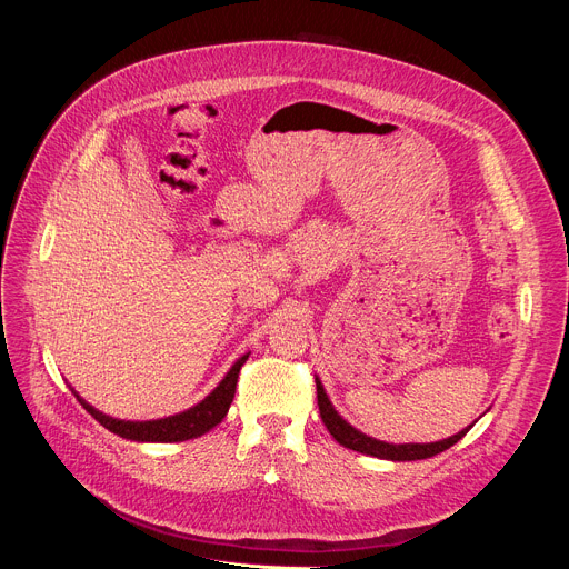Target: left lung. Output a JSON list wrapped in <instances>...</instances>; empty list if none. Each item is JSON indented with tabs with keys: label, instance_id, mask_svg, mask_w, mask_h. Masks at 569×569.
<instances>
[{
	"label": "left lung",
	"instance_id": "1",
	"mask_svg": "<svg viewBox=\"0 0 569 569\" xmlns=\"http://www.w3.org/2000/svg\"><path fill=\"white\" fill-rule=\"evenodd\" d=\"M315 385H317V405H319V417L323 421V426H327V430L333 435V439L349 448V450H358L362 455H371V457H378V459H391V461H415V459H428V457H435L443 450H448L450 446H455L461 437H466V432L472 428L468 426L466 430L443 439V441H435V443H385V441H378L373 437H367L362 435L360 430H356L353 426H349L331 405L327 391H323L319 378H315Z\"/></svg>",
	"mask_w": 569,
	"mask_h": 569
}]
</instances>
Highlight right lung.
<instances>
[{"instance_id": "right-lung-1", "label": "right lung", "mask_w": 569, "mask_h": 569, "mask_svg": "<svg viewBox=\"0 0 569 569\" xmlns=\"http://www.w3.org/2000/svg\"><path fill=\"white\" fill-rule=\"evenodd\" d=\"M250 358V353H246L242 358H238L233 362V367L227 371V376L220 380V385L202 400L198 402L196 408L182 412V415H176V417H167V419H157V421H119V419H112V417H106L103 412L94 410L90 402H86L83 398H78V402L83 405V408L110 432L123 437V439H130V441H154V443H171V441H187V439H196V437H202L204 432H209L213 426H218L227 410L229 405L233 400V393H236V382H238V373H240V367L246 365V360Z\"/></svg>"}]
</instances>
